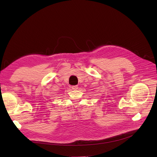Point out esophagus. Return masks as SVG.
Wrapping results in <instances>:
<instances>
[{
	"label": "esophagus",
	"instance_id": "1",
	"mask_svg": "<svg viewBox=\"0 0 157 157\" xmlns=\"http://www.w3.org/2000/svg\"><path fill=\"white\" fill-rule=\"evenodd\" d=\"M71 88H72V90H77L78 88V86L77 85H75V86H72Z\"/></svg>",
	"mask_w": 157,
	"mask_h": 157
}]
</instances>
